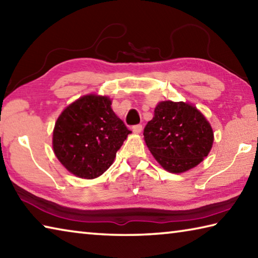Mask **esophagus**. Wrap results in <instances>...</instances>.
<instances>
[{
	"instance_id": "34e87169",
	"label": "esophagus",
	"mask_w": 258,
	"mask_h": 258,
	"mask_svg": "<svg viewBox=\"0 0 258 258\" xmlns=\"http://www.w3.org/2000/svg\"><path fill=\"white\" fill-rule=\"evenodd\" d=\"M132 131H133V133H135V134L141 133V131H142V125H134L133 127H132Z\"/></svg>"
}]
</instances>
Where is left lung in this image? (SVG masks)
I'll use <instances>...</instances> for the list:
<instances>
[{"label":"left lung","instance_id":"1","mask_svg":"<svg viewBox=\"0 0 258 258\" xmlns=\"http://www.w3.org/2000/svg\"><path fill=\"white\" fill-rule=\"evenodd\" d=\"M145 142L165 171L174 174L196 167L212 150V125L189 102L166 100L157 103L145 128Z\"/></svg>","mask_w":258,"mask_h":258}]
</instances>
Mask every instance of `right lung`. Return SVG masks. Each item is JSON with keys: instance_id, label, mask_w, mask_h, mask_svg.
<instances>
[{"instance_id": "obj_1", "label": "right lung", "mask_w": 258, "mask_h": 258, "mask_svg": "<svg viewBox=\"0 0 258 258\" xmlns=\"http://www.w3.org/2000/svg\"><path fill=\"white\" fill-rule=\"evenodd\" d=\"M107 95L90 93L63 109L55 121L52 147L73 175L93 180L107 171L131 134Z\"/></svg>"}]
</instances>
